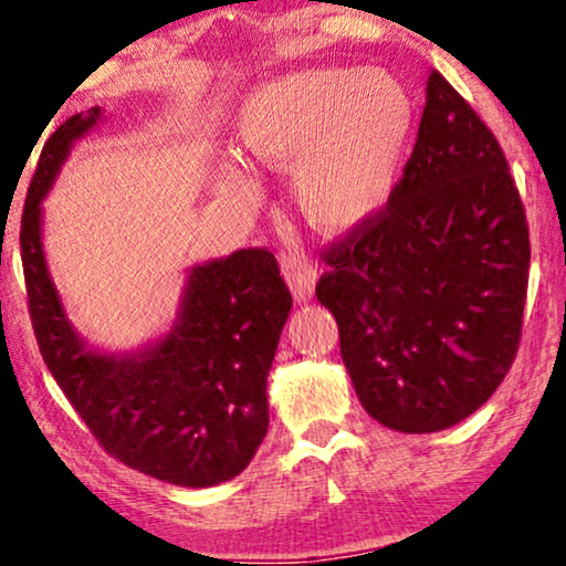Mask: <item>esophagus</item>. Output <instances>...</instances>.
<instances>
[{"mask_svg": "<svg viewBox=\"0 0 566 566\" xmlns=\"http://www.w3.org/2000/svg\"><path fill=\"white\" fill-rule=\"evenodd\" d=\"M282 274L287 279L292 295H295L297 303H305V300L313 297L315 282H318V271L303 255L284 253L282 255Z\"/></svg>", "mask_w": 566, "mask_h": 566, "instance_id": "esophagus-1", "label": "esophagus"}]
</instances>
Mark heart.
<instances>
[{
    "mask_svg": "<svg viewBox=\"0 0 566 566\" xmlns=\"http://www.w3.org/2000/svg\"><path fill=\"white\" fill-rule=\"evenodd\" d=\"M413 101L382 70H305L271 80L240 108L238 145L255 163L290 165L292 193L315 230L344 235L375 220L396 191ZM224 186L253 193L245 170Z\"/></svg>",
    "mask_w": 566,
    "mask_h": 566,
    "instance_id": "heart-1",
    "label": "heart"
}]
</instances>
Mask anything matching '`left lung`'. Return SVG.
Segmentation results:
<instances>
[{
	"mask_svg": "<svg viewBox=\"0 0 566 566\" xmlns=\"http://www.w3.org/2000/svg\"><path fill=\"white\" fill-rule=\"evenodd\" d=\"M323 261L315 295L373 419L440 432L500 388L523 334L528 222L500 142L440 72L386 209Z\"/></svg>",
	"mask_w": 566,
	"mask_h": 566,
	"instance_id": "obj_1",
	"label": "left lung"
}]
</instances>
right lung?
I'll use <instances>...</instances> for the list:
<instances>
[{
    "mask_svg": "<svg viewBox=\"0 0 566 566\" xmlns=\"http://www.w3.org/2000/svg\"><path fill=\"white\" fill-rule=\"evenodd\" d=\"M101 116L95 105L51 134L22 207L20 253L38 349L105 453L176 486L222 484L266 437V375L292 295L274 253L243 248L191 269L178 318L157 344L134 354L90 349L51 282L41 201Z\"/></svg>",
    "mask_w": 566,
    "mask_h": 566,
    "instance_id": "right-lung-1",
    "label": "right lung"
}]
</instances>
